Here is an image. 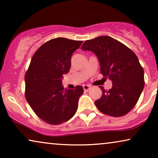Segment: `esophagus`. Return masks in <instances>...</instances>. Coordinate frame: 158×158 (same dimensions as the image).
<instances>
[{
	"label": "esophagus",
	"mask_w": 158,
	"mask_h": 158,
	"mask_svg": "<svg viewBox=\"0 0 158 158\" xmlns=\"http://www.w3.org/2000/svg\"><path fill=\"white\" fill-rule=\"evenodd\" d=\"M83 87V89H84V90H85V91H88V90H89L90 88V86L88 85H84Z\"/></svg>",
	"instance_id": "1"
}]
</instances>
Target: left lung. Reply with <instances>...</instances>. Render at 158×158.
I'll return each instance as SVG.
<instances>
[{
  "label": "left lung",
  "mask_w": 158,
  "mask_h": 158,
  "mask_svg": "<svg viewBox=\"0 0 158 158\" xmlns=\"http://www.w3.org/2000/svg\"><path fill=\"white\" fill-rule=\"evenodd\" d=\"M82 50L91 51L100 62L101 73L112 81V88L102 90L95 101L98 109L106 115L119 117L135 107L144 85V70L135 52L126 45L108 36L87 40Z\"/></svg>",
  "instance_id": "8db88e82"
}]
</instances>
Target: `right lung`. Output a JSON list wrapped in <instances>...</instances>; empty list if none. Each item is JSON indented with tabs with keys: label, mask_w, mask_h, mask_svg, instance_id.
<instances>
[{
	"label": "right lung",
	"mask_w": 158,
	"mask_h": 158,
	"mask_svg": "<svg viewBox=\"0 0 158 158\" xmlns=\"http://www.w3.org/2000/svg\"><path fill=\"white\" fill-rule=\"evenodd\" d=\"M83 41L53 39L34 54L25 75V97L38 117L57 125L70 119L77 111L83 88L64 89L62 75L68 74L73 53Z\"/></svg>",
	"instance_id": "add662e5"
}]
</instances>
